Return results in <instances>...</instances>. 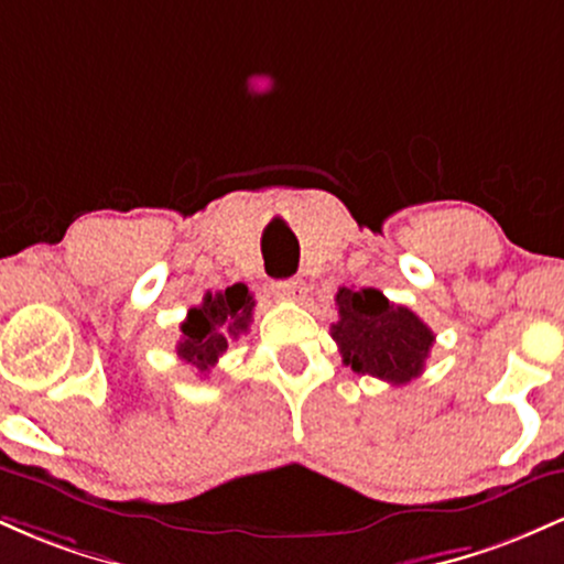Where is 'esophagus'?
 <instances>
[{
	"label": "esophagus",
	"mask_w": 564,
	"mask_h": 564,
	"mask_svg": "<svg viewBox=\"0 0 564 564\" xmlns=\"http://www.w3.org/2000/svg\"><path fill=\"white\" fill-rule=\"evenodd\" d=\"M273 296L281 302H302L304 296H307V286H304L302 281H296V278H291V281H278L273 283Z\"/></svg>",
	"instance_id": "34e87169"
}]
</instances>
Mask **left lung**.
<instances>
[{
	"label": "left lung",
	"mask_w": 564,
	"mask_h": 564,
	"mask_svg": "<svg viewBox=\"0 0 564 564\" xmlns=\"http://www.w3.org/2000/svg\"><path fill=\"white\" fill-rule=\"evenodd\" d=\"M336 307L332 336L355 373L405 384L424 371L435 334L416 313L392 304L379 289L347 286L336 291Z\"/></svg>",
	"instance_id": "1"
}]
</instances>
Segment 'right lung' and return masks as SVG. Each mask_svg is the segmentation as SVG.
<instances>
[{"label": "right lung", "mask_w": 564, "mask_h": 564, "mask_svg": "<svg viewBox=\"0 0 564 564\" xmlns=\"http://www.w3.org/2000/svg\"><path fill=\"white\" fill-rule=\"evenodd\" d=\"M254 296L243 283H232L225 291H206L204 302L198 307L187 310V318L180 326L177 355L198 373H209L223 352L228 349L230 339L249 332Z\"/></svg>", "instance_id": "1"}]
</instances>
